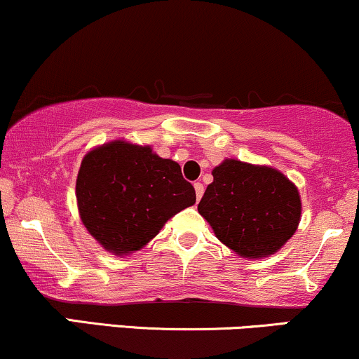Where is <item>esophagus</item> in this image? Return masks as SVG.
Here are the masks:
<instances>
[{"instance_id": "esophagus-1", "label": "esophagus", "mask_w": 359, "mask_h": 359, "mask_svg": "<svg viewBox=\"0 0 359 359\" xmlns=\"http://www.w3.org/2000/svg\"><path fill=\"white\" fill-rule=\"evenodd\" d=\"M194 189H196L197 201H201V197L204 196V185H202L201 182H196V184H194Z\"/></svg>"}]
</instances>
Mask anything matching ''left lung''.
I'll return each mask as SVG.
<instances>
[{
  "label": "left lung",
  "mask_w": 359,
  "mask_h": 359,
  "mask_svg": "<svg viewBox=\"0 0 359 359\" xmlns=\"http://www.w3.org/2000/svg\"><path fill=\"white\" fill-rule=\"evenodd\" d=\"M198 214L215 237L241 257L273 256L301 221L297 187L273 167L226 158L212 170Z\"/></svg>",
  "instance_id": "left-lung-1"
}]
</instances>
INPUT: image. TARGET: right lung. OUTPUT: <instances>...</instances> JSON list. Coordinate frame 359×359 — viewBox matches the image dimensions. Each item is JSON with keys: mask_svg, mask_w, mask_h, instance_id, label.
I'll return each instance as SVG.
<instances>
[{"mask_svg": "<svg viewBox=\"0 0 359 359\" xmlns=\"http://www.w3.org/2000/svg\"><path fill=\"white\" fill-rule=\"evenodd\" d=\"M81 222L115 256L135 252L170 217L196 204L180 165L149 145L114 140L90 150L76 177Z\"/></svg>", "mask_w": 359, "mask_h": 359, "instance_id": "obj_1", "label": "right lung"}]
</instances>
